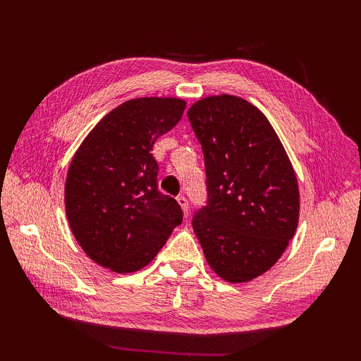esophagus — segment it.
I'll return each mask as SVG.
<instances>
[{
  "label": "esophagus",
  "mask_w": 361,
  "mask_h": 361,
  "mask_svg": "<svg viewBox=\"0 0 361 361\" xmlns=\"http://www.w3.org/2000/svg\"><path fill=\"white\" fill-rule=\"evenodd\" d=\"M178 204L181 206V209H183V214H185V217H188V216H189V202H188V198H186L185 195L178 197Z\"/></svg>",
  "instance_id": "34e87169"
}]
</instances>
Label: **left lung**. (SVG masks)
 I'll use <instances>...</instances> for the list:
<instances>
[{"label":"left lung","instance_id":"1","mask_svg":"<svg viewBox=\"0 0 361 361\" xmlns=\"http://www.w3.org/2000/svg\"><path fill=\"white\" fill-rule=\"evenodd\" d=\"M188 118L202 144L208 189L194 233L221 279L248 282L270 270L295 235V171L265 114L242 97L200 99Z\"/></svg>","mask_w":361,"mask_h":361}]
</instances>
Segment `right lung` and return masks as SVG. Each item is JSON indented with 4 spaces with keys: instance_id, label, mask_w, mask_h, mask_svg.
<instances>
[{
    "instance_id": "obj_1",
    "label": "right lung",
    "mask_w": 361,
    "mask_h": 361,
    "mask_svg": "<svg viewBox=\"0 0 361 361\" xmlns=\"http://www.w3.org/2000/svg\"><path fill=\"white\" fill-rule=\"evenodd\" d=\"M178 97L121 104L75 152L65 185L68 224L90 259L116 273L150 264L183 220L175 198L158 190L152 147L183 116Z\"/></svg>"
}]
</instances>
